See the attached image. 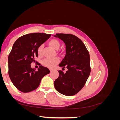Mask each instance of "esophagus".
<instances>
[{"label":"esophagus","instance_id":"1","mask_svg":"<svg viewBox=\"0 0 120 120\" xmlns=\"http://www.w3.org/2000/svg\"><path fill=\"white\" fill-rule=\"evenodd\" d=\"M49 71L50 72H52L53 71V70H52V69H49Z\"/></svg>","mask_w":120,"mask_h":120}]
</instances>
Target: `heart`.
Returning a JSON list of instances; mask_svg holds the SVG:
<instances>
[{"label": "heart", "instance_id": "obj_1", "mask_svg": "<svg viewBox=\"0 0 120 120\" xmlns=\"http://www.w3.org/2000/svg\"><path fill=\"white\" fill-rule=\"evenodd\" d=\"M49 45L51 46L52 48L56 50L59 49L60 46V41L56 39H52L50 40L49 42ZM44 48L43 45H41L38 49V52L39 56H41L42 54L43 49ZM60 62V60L58 58H54V59H49L47 58L44 60L42 61V64L44 66L49 68H52L55 67L57 64Z\"/></svg>", "mask_w": 120, "mask_h": 120}]
</instances>
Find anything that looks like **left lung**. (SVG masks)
I'll return each mask as SVG.
<instances>
[{"instance_id": "1", "label": "left lung", "mask_w": 120, "mask_h": 120, "mask_svg": "<svg viewBox=\"0 0 120 120\" xmlns=\"http://www.w3.org/2000/svg\"><path fill=\"white\" fill-rule=\"evenodd\" d=\"M54 37L62 40L66 45V56L59 66L63 70L68 69L66 73L59 71V77L54 82V86L63 95L74 96L82 90L90 75V54L84 43L76 36L56 34Z\"/></svg>"}]
</instances>
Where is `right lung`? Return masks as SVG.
Returning a JSON list of instances; mask_svg holds the SVG:
<instances>
[{"mask_svg":"<svg viewBox=\"0 0 120 120\" xmlns=\"http://www.w3.org/2000/svg\"><path fill=\"white\" fill-rule=\"evenodd\" d=\"M51 34L32 33L18 38L9 54L8 75L13 84L20 91L28 93L37 89L42 78L49 73V69L40 66L38 71L31 64L38 62V47L48 40Z\"/></svg>","mask_w":120,"mask_h":120,"instance_id":"obj_1","label":"right lung"}]
</instances>
